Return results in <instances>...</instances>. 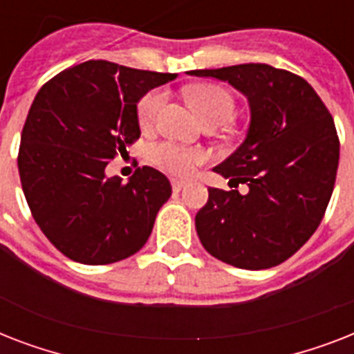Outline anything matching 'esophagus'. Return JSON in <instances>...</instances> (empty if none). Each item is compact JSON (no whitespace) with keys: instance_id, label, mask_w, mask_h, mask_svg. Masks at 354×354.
Here are the masks:
<instances>
[{"instance_id":"obj_1","label":"esophagus","mask_w":354,"mask_h":354,"mask_svg":"<svg viewBox=\"0 0 354 354\" xmlns=\"http://www.w3.org/2000/svg\"><path fill=\"white\" fill-rule=\"evenodd\" d=\"M183 187H185V182H182V180H172V191L174 193H180Z\"/></svg>"}]
</instances>
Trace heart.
<instances>
[{"label":"heart","mask_w":354,"mask_h":354,"mask_svg":"<svg viewBox=\"0 0 354 354\" xmlns=\"http://www.w3.org/2000/svg\"><path fill=\"white\" fill-rule=\"evenodd\" d=\"M191 104L196 108L200 118L205 124H222L230 121L235 112V99L221 84H196L187 90ZM167 91L163 88H154L147 91L138 102V121L141 127H152L156 119L160 118L161 110L165 106ZM152 161L163 171L171 172L174 176H191L196 167L202 165L205 156L196 149H189L183 145L165 141L156 145L152 149Z\"/></svg>","instance_id":"1"}]
</instances>
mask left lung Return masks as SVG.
Returning a JSON list of instances; mask_svg holds the SVG:
<instances>
[{
	"label": "left lung",
	"instance_id": "obj_1",
	"mask_svg": "<svg viewBox=\"0 0 354 354\" xmlns=\"http://www.w3.org/2000/svg\"><path fill=\"white\" fill-rule=\"evenodd\" d=\"M189 75L227 80L252 110L244 143L215 167L248 193L207 189L194 216L200 242L236 268L277 266L313 236L329 205L340 158L335 119L307 80L268 64Z\"/></svg>",
	"mask_w": 354,
	"mask_h": 354
}]
</instances>
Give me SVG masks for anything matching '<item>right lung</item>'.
Here are the masks:
<instances>
[{
	"label": "right lung",
	"instance_id": "obj_1",
	"mask_svg": "<svg viewBox=\"0 0 354 354\" xmlns=\"http://www.w3.org/2000/svg\"><path fill=\"white\" fill-rule=\"evenodd\" d=\"M174 79L88 60L36 93L21 130L19 182L41 233L71 261L118 263L149 241L171 198L167 176L145 165L124 183L104 169L139 139V99Z\"/></svg>",
	"mask_w": 354,
	"mask_h": 354
}]
</instances>
